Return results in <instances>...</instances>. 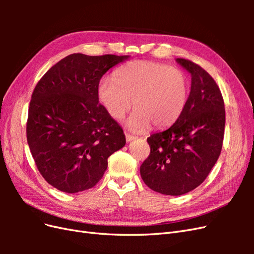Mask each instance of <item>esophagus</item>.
Returning a JSON list of instances; mask_svg holds the SVG:
<instances>
[{
  "mask_svg": "<svg viewBox=\"0 0 254 254\" xmlns=\"http://www.w3.org/2000/svg\"><path fill=\"white\" fill-rule=\"evenodd\" d=\"M125 136H126V141L127 142H130V141H133L136 139V136L130 134V133H125Z\"/></svg>",
  "mask_w": 254,
  "mask_h": 254,
  "instance_id": "obj_1",
  "label": "esophagus"
}]
</instances>
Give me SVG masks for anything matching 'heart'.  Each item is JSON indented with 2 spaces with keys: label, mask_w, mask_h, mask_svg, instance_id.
<instances>
[{
  "label": "heart",
  "mask_w": 254,
  "mask_h": 254,
  "mask_svg": "<svg viewBox=\"0 0 254 254\" xmlns=\"http://www.w3.org/2000/svg\"><path fill=\"white\" fill-rule=\"evenodd\" d=\"M187 74L175 66L135 60L118 68L114 79L103 77L97 87L98 101L113 120H122L134 104L127 127L139 132L151 124L168 127L180 118L190 96Z\"/></svg>",
  "instance_id": "1"
}]
</instances>
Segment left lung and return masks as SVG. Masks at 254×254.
Returning <instances> with one entry per match:
<instances>
[{"mask_svg": "<svg viewBox=\"0 0 254 254\" xmlns=\"http://www.w3.org/2000/svg\"><path fill=\"white\" fill-rule=\"evenodd\" d=\"M177 63L191 76L187 107L173 126L147 137L150 155L140 167L146 186L172 196L205 180L219 158L226 124L224 98L212 76L190 60Z\"/></svg>", "mask_w": 254, "mask_h": 254, "instance_id": "left-lung-1", "label": "left lung"}]
</instances>
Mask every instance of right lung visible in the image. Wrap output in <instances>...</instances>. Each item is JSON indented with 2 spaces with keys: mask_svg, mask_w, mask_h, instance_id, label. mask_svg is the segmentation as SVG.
Listing matches in <instances>:
<instances>
[{
  "mask_svg": "<svg viewBox=\"0 0 254 254\" xmlns=\"http://www.w3.org/2000/svg\"><path fill=\"white\" fill-rule=\"evenodd\" d=\"M129 56L72 54L38 81L29 103L26 136L38 171L64 193L93 188L108 158L124 147L122 127L98 104L103 75Z\"/></svg>",
  "mask_w": 254,
  "mask_h": 254,
  "instance_id": "1",
  "label": "right lung"
}]
</instances>
